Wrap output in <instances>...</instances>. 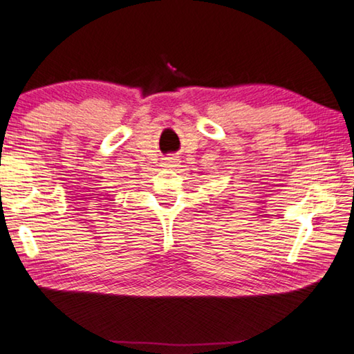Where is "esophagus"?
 <instances>
[{"label":"esophagus","mask_w":354,"mask_h":354,"mask_svg":"<svg viewBox=\"0 0 354 354\" xmlns=\"http://www.w3.org/2000/svg\"><path fill=\"white\" fill-rule=\"evenodd\" d=\"M166 166H167V167H176V166H178L177 158H174V157L166 158Z\"/></svg>","instance_id":"34e87169"}]
</instances>
